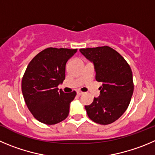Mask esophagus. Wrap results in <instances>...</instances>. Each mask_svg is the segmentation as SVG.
Returning <instances> with one entry per match:
<instances>
[{
    "label": "esophagus",
    "instance_id": "esophagus-1",
    "mask_svg": "<svg viewBox=\"0 0 155 155\" xmlns=\"http://www.w3.org/2000/svg\"><path fill=\"white\" fill-rule=\"evenodd\" d=\"M76 93H77V95H82V92H80V91H77V92H76Z\"/></svg>",
    "mask_w": 155,
    "mask_h": 155
}]
</instances>
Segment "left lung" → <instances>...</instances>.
Segmentation results:
<instances>
[{
    "mask_svg": "<svg viewBox=\"0 0 155 155\" xmlns=\"http://www.w3.org/2000/svg\"><path fill=\"white\" fill-rule=\"evenodd\" d=\"M79 51L93 63L95 79L102 83L99 97L85 105L86 113L95 123H112L123 115L131 102L134 91L131 68L118 52L107 46Z\"/></svg>",
    "mask_w": 155,
    "mask_h": 155,
    "instance_id": "left-lung-1",
    "label": "left lung"
}]
</instances>
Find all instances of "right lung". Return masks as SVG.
<instances>
[{"label": "right lung", "instance_id": "add662e5", "mask_svg": "<svg viewBox=\"0 0 155 155\" xmlns=\"http://www.w3.org/2000/svg\"><path fill=\"white\" fill-rule=\"evenodd\" d=\"M77 49H45L30 62L21 83L27 106L34 118L55 125L67 118L76 92L64 93L58 86L66 77V64Z\"/></svg>", "mask_w": 155, "mask_h": 155}]
</instances>
